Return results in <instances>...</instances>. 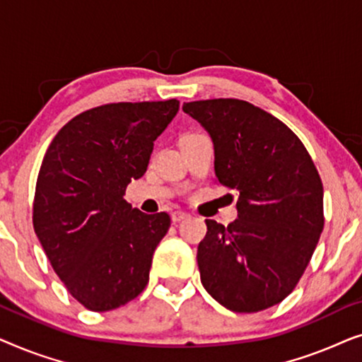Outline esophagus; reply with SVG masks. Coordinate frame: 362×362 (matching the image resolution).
I'll return each mask as SVG.
<instances>
[{
  "label": "esophagus",
  "mask_w": 362,
  "mask_h": 362,
  "mask_svg": "<svg viewBox=\"0 0 362 362\" xmlns=\"http://www.w3.org/2000/svg\"><path fill=\"white\" fill-rule=\"evenodd\" d=\"M186 219H189V214L185 211H175L171 214V221L175 222V224H177V222H181V221H186Z\"/></svg>",
  "instance_id": "obj_1"
}]
</instances>
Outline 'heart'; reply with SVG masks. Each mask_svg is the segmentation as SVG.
<instances>
[{
  "label": "heart",
  "instance_id": "heart-1",
  "mask_svg": "<svg viewBox=\"0 0 362 362\" xmlns=\"http://www.w3.org/2000/svg\"><path fill=\"white\" fill-rule=\"evenodd\" d=\"M186 135H191V133H186Z\"/></svg>",
  "mask_w": 362,
  "mask_h": 362
}]
</instances>
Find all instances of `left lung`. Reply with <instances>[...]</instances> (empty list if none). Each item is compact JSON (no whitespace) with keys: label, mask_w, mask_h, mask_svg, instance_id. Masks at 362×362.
I'll return each instance as SVG.
<instances>
[{"label":"left lung","mask_w":362,"mask_h":362,"mask_svg":"<svg viewBox=\"0 0 362 362\" xmlns=\"http://www.w3.org/2000/svg\"><path fill=\"white\" fill-rule=\"evenodd\" d=\"M182 110L209 132L217 181L239 192L234 222L206 219L202 285L235 313L270 308L293 291L323 232L318 170L284 122L249 102L212 98Z\"/></svg>","instance_id":"1"}]
</instances>
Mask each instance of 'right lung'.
Instances as JSON below:
<instances>
[{"instance_id": "obj_1", "label": "right lung", "mask_w": 362, "mask_h": 362, "mask_svg": "<svg viewBox=\"0 0 362 362\" xmlns=\"http://www.w3.org/2000/svg\"><path fill=\"white\" fill-rule=\"evenodd\" d=\"M180 110L176 98L118 102L67 122L36 181L33 226L69 293L90 311L127 305L150 280L153 252L170 214H145L123 199L145 175L153 141Z\"/></svg>"}]
</instances>
